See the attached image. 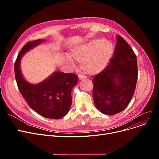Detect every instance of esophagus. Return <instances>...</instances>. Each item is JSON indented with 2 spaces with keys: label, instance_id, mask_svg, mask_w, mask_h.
I'll return each instance as SVG.
<instances>
[{
  "label": "esophagus",
  "instance_id": "1",
  "mask_svg": "<svg viewBox=\"0 0 159 159\" xmlns=\"http://www.w3.org/2000/svg\"><path fill=\"white\" fill-rule=\"evenodd\" d=\"M86 79V77L85 76V75H83L82 74L79 75V80H82V79Z\"/></svg>",
  "mask_w": 159,
  "mask_h": 159
}]
</instances>
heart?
<instances>
[{"label": "heart", "mask_w": 159, "mask_h": 159, "mask_svg": "<svg viewBox=\"0 0 159 159\" xmlns=\"http://www.w3.org/2000/svg\"><path fill=\"white\" fill-rule=\"evenodd\" d=\"M112 53L113 46L106 40H92L71 50V57L80 62V68L89 75L102 71L109 62ZM71 57L69 55L66 57L68 63L72 62Z\"/></svg>", "instance_id": "1"}]
</instances>
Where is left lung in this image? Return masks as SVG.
<instances>
[{
	"label": "left lung",
	"instance_id": "left-lung-1",
	"mask_svg": "<svg viewBox=\"0 0 159 159\" xmlns=\"http://www.w3.org/2000/svg\"><path fill=\"white\" fill-rule=\"evenodd\" d=\"M137 78V57L127 42L117 35L114 55L92 81L97 110L105 115L123 111L135 92Z\"/></svg>",
	"mask_w": 159,
	"mask_h": 159
}]
</instances>
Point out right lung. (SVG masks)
<instances>
[{"mask_svg":"<svg viewBox=\"0 0 159 159\" xmlns=\"http://www.w3.org/2000/svg\"><path fill=\"white\" fill-rule=\"evenodd\" d=\"M43 41L40 39L33 40L22 48L15 62V79L20 93L31 109L44 117L58 119L70 110L71 90L78 82L77 75L55 71L42 82L31 84L23 78L20 71L22 57Z\"/></svg>","mask_w":159,"mask_h":159,"instance_id":"add662e5","label":"right lung"}]
</instances>
